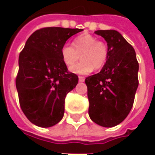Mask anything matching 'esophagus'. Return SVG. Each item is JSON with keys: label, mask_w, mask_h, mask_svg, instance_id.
Instances as JSON below:
<instances>
[{"label": "esophagus", "mask_w": 155, "mask_h": 155, "mask_svg": "<svg viewBox=\"0 0 155 155\" xmlns=\"http://www.w3.org/2000/svg\"><path fill=\"white\" fill-rule=\"evenodd\" d=\"M79 81H80V82H84V76H79Z\"/></svg>", "instance_id": "1"}]
</instances>
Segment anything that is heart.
Wrapping results in <instances>:
<instances>
[{
	"label": "heart",
	"mask_w": 155,
	"mask_h": 155,
	"mask_svg": "<svg viewBox=\"0 0 155 155\" xmlns=\"http://www.w3.org/2000/svg\"><path fill=\"white\" fill-rule=\"evenodd\" d=\"M61 52L62 60L67 66H71L82 58L80 62L71 68L73 73L80 74H89L94 69L100 70L108 59L107 45L90 34L77 36L73 45L64 44Z\"/></svg>",
	"instance_id": "1"
}]
</instances>
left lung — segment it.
<instances>
[{
    "label": "left lung",
    "instance_id": "1",
    "mask_svg": "<svg viewBox=\"0 0 155 155\" xmlns=\"http://www.w3.org/2000/svg\"><path fill=\"white\" fill-rule=\"evenodd\" d=\"M106 41L108 59L98 74L85 79L92 121L114 127L123 121L133 107L139 85V63L133 46L114 30L96 31Z\"/></svg>",
    "mask_w": 155,
    "mask_h": 155
}]
</instances>
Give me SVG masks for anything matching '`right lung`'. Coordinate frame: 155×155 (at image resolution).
<instances>
[{"label":"right lung","instance_id":"add662e5","mask_svg":"<svg viewBox=\"0 0 155 155\" xmlns=\"http://www.w3.org/2000/svg\"><path fill=\"white\" fill-rule=\"evenodd\" d=\"M82 29L45 27L35 31L19 55L15 85L23 113L32 124L47 128L64 116L66 94L79 78L68 71L61 47Z\"/></svg>","mask_w":155,"mask_h":155}]
</instances>
